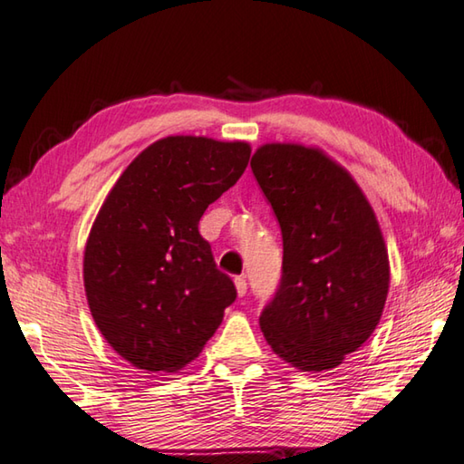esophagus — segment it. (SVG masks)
<instances>
[{
    "label": "esophagus",
    "mask_w": 464,
    "mask_h": 464,
    "mask_svg": "<svg viewBox=\"0 0 464 464\" xmlns=\"http://www.w3.org/2000/svg\"><path fill=\"white\" fill-rule=\"evenodd\" d=\"M234 285H236V293H238V296L246 295V288H248L246 278H244V276H236V278H234Z\"/></svg>",
    "instance_id": "1"
}]
</instances>
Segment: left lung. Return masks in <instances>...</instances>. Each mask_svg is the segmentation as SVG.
<instances>
[{"label":"left lung","instance_id":"1","mask_svg":"<svg viewBox=\"0 0 464 464\" xmlns=\"http://www.w3.org/2000/svg\"><path fill=\"white\" fill-rule=\"evenodd\" d=\"M250 168L283 232V278L260 314L273 352L329 372L370 339L390 288L378 218L345 168L319 147L260 145Z\"/></svg>","mask_w":464,"mask_h":464}]
</instances>
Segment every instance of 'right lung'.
I'll use <instances>...</instances> for the list:
<instances>
[{
	"label": "right lung",
	"instance_id": "1",
	"mask_svg": "<svg viewBox=\"0 0 464 464\" xmlns=\"http://www.w3.org/2000/svg\"><path fill=\"white\" fill-rule=\"evenodd\" d=\"M250 145L171 135L121 173L84 246V291L107 343L137 370L173 373L202 353L234 303L198 230L246 169Z\"/></svg>",
	"mask_w": 464,
	"mask_h": 464
}]
</instances>
